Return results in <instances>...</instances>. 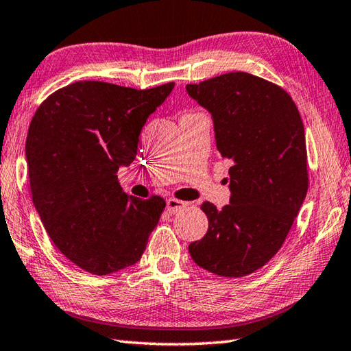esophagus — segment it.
Masks as SVG:
<instances>
[{"label":"esophagus","mask_w":351,"mask_h":351,"mask_svg":"<svg viewBox=\"0 0 351 351\" xmlns=\"http://www.w3.org/2000/svg\"><path fill=\"white\" fill-rule=\"evenodd\" d=\"M166 210H167V213L169 214H176V213H180L182 208H185L187 206V202H184V200H180V199H167V202H166Z\"/></svg>","instance_id":"34e87169"}]
</instances>
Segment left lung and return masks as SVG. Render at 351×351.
Listing matches in <instances>:
<instances>
[{"label": "left lung", "instance_id": "obj_1", "mask_svg": "<svg viewBox=\"0 0 351 351\" xmlns=\"http://www.w3.org/2000/svg\"><path fill=\"white\" fill-rule=\"evenodd\" d=\"M211 113L215 145L229 160V205L204 202L208 232L191 243L193 261L241 278L264 267L293 226L308 191V156L299 110L282 87L247 72L187 84Z\"/></svg>", "mask_w": 351, "mask_h": 351}]
</instances>
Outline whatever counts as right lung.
<instances>
[{
  "label": "right lung",
  "instance_id": "obj_1",
  "mask_svg": "<svg viewBox=\"0 0 351 351\" xmlns=\"http://www.w3.org/2000/svg\"><path fill=\"white\" fill-rule=\"evenodd\" d=\"M173 87L77 81L49 95L32 119L25 156L33 204L56 247L88 273L136 264L160 220L164 199L128 196L117 170L136 158L141 128Z\"/></svg>",
  "mask_w": 351,
  "mask_h": 351
}]
</instances>
